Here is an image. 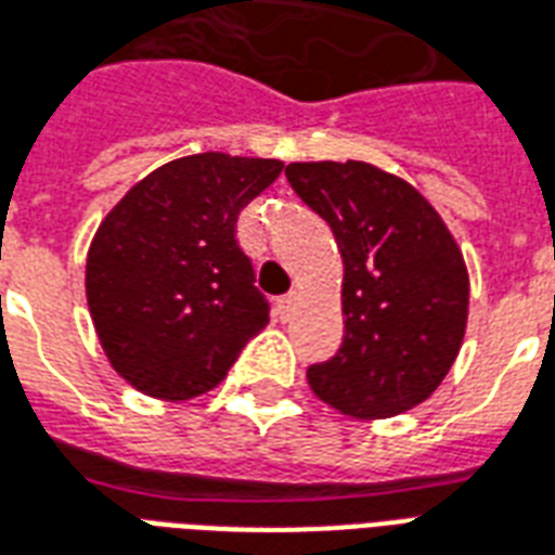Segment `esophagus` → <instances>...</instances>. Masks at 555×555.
Returning <instances> with one entry per match:
<instances>
[{"label":"esophagus","instance_id":"1","mask_svg":"<svg viewBox=\"0 0 555 555\" xmlns=\"http://www.w3.org/2000/svg\"><path fill=\"white\" fill-rule=\"evenodd\" d=\"M297 291H291V294H285V297H279L276 309H279V318L288 320L291 314H294V309H297Z\"/></svg>","mask_w":555,"mask_h":555}]
</instances>
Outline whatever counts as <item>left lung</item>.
<instances>
[{
	"label": "left lung",
	"mask_w": 555,
	"mask_h": 555,
	"mask_svg": "<svg viewBox=\"0 0 555 555\" xmlns=\"http://www.w3.org/2000/svg\"><path fill=\"white\" fill-rule=\"evenodd\" d=\"M285 176L344 258V340L309 367L311 391L361 421L409 412L441 385L465 338L467 267L450 229L412 184L373 164H288Z\"/></svg>",
	"instance_id": "1"
}]
</instances>
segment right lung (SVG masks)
Segmentation results:
<instances>
[{
    "mask_svg": "<svg viewBox=\"0 0 555 555\" xmlns=\"http://www.w3.org/2000/svg\"><path fill=\"white\" fill-rule=\"evenodd\" d=\"M282 162L199 152L131 188L96 229L88 306L111 367L138 391L191 400L211 391L270 320L237 215Z\"/></svg>",
    "mask_w": 555,
    "mask_h": 555,
    "instance_id": "1",
    "label": "right lung"
}]
</instances>
